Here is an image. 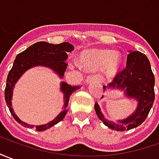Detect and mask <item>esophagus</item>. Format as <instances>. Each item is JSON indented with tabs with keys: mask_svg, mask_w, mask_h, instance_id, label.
I'll return each mask as SVG.
<instances>
[{
	"mask_svg": "<svg viewBox=\"0 0 159 159\" xmlns=\"http://www.w3.org/2000/svg\"><path fill=\"white\" fill-rule=\"evenodd\" d=\"M96 80H97L96 76H94V75H89V76H87V77H86V83H90V82L92 81H95Z\"/></svg>",
	"mask_w": 159,
	"mask_h": 159,
	"instance_id": "1",
	"label": "esophagus"
}]
</instances>
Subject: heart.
<instances>
[{
  "label": "heart",
  "instance_id": "b5f03b06",
  "mask_svg": "<svg viewBox=\"0 0 159 159\" xmlns=\"http://www.w3.org/2000/svg\"><path fill=\"white\" fill-rule=\"evenodd\" d=\"M122 64V56L119 51L107 49H91L83 52L80 57V65L86 71L101 70L108 79L115 77ZM78 66V64H74Z\"/></svg>",
  "mask_w": 159,
  "mask_h": 159
}]
</instances>
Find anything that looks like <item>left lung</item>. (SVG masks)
Listing matches in <instances>:
<instances>
[{
    "mask_svg": "<svg viewBox=\"0 0 159 159\" xmlns=\"http://www.w3.org/2000/svg\"><path fill=\"white\" fill-rule=\"evenodd\" d=\"M129 52L125 69L120 72L111 83L103 86V89L104 92L123 91L125 97L137 101L135 111L125 119L112 121L104 116L98 103L94 106L96 114L104 125L111 130L120 132L136 128L143 123L155 99V79L148 58L138 51Z\"/></svg>",
    "mask_w": 159,
    "mask_h": 159,
    "instance_id": "1",
    "label": "left lung"
}]
</instances>
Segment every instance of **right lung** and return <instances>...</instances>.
I'll return each instance as SVG.
<instances>
[{"label": "right lung", "instance_id": "add662e5", "mask_svg": "<svg viewBox=\"0 0 159 159\" xmlns=\"http://www.w3.org/2000/svg\"><path fill=\"white\" fill-rule=\"evenodd\" d=\"M73 49L74 47L68 42H62L61 44L55 45L45 41H40L30 46L25 51L21 52L16 56L13 64V67L9 71L7 78L5 99L11 114L20 125L25 127L35 128L36 131L42 132L55 125L65 118L67 112L66 108L68 107L70 96L73 92L80 89V86H73L66 82L61 81L60 90L63 93L64 98V106L62 108L63 110L50 122L40 125H28L20 119L15 114L12 107V98L15 84L19 80L20 78L22 76L23 73L30 68L35 66H45L53 71L61 79H63L64 73L67 67V64L66 63V61L68 58L67 52H72Z\"/></svg>", "mask_w": 159, "mask_h": 159}]
</instances>
